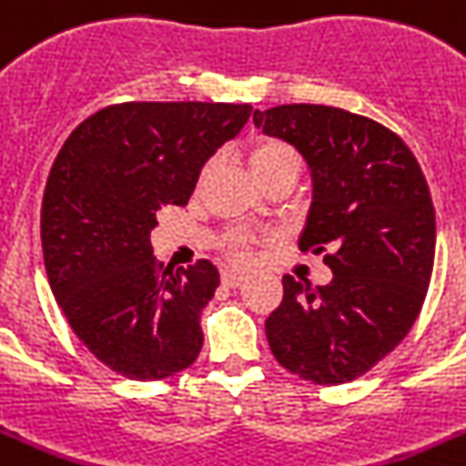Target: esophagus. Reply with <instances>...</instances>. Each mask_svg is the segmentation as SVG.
<instances>
[{
    "label": "esophagus",
    "instance_id": "obj_1",
    "mask_svg": "<svg viewBox=\"0 0 466 466\" xmlns=\"http://www.w3.org/2000/svg\"><path fill=\"white\" fill-rule=\"evenodd\" d=\"M244 281H246V277L239 275V272H222V284H225V287L237 289V287H241Z\"/></svg>",
    "mask_w": 466,
    "mask_h": 466
}]
</instances>
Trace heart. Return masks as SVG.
Listing matches in <instances>:
<instances>
[{"label": "heart", "instance_id": "obj_1", "mask_svg": "<svg viewBox=\"0 0 466 466\" xmlns=\"http://www.w3.org/2000/svg\"><path fill=\"white\" fill-rule=\"evenodd\" d=\"M248 170L260 187L275 179H293L300 173V158L279 139H260L248 151Z\"/></svg>", "mask_w": 466, "mask_h": 466}]
</instances>
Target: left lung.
I'll use <instances>...</instances> for the list:
<instances>
[{
    "label": "left lung",
    "instance_id": "8db88e82",
    "mask_svg": "<svg viewBox=\"0 0 466 466\" xmlns=\"http://www.w3.org/2000/svg\"><path fill=\"white\" fill-rule=\"evenodd\" d=\"M253 123L306 160L312 201L299 244L329 246L334 272L324 287L284 275L268 343L289 372L343 384L386 358L420 315L436 253L431 194L400 137L365 116L284 104L253 111Z\"/></svg>",
    "mask_w": 466,
    "mask_h": 466
}]
</instances>
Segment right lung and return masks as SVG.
<instances>
[{
  "label": "right lung",
  "mask_w": 466,
  "mask_h": 466,
  "mask_svg": "<svg viewBox=\"0 0 466 466\" xmlns=\"http://www.w3.org/2000/svg\"><path fill=\"white\" fill-rule=\"evenodd\" d=\"M248 104H120L80 123L58 151L42 201L54 299L89 353L135 381L198 358L201 310L220 287L208 260L151 256L160 206H187L206 160L239 135Z\"/></svg>",
  "instance_id": "add662e5"
}]
</instances>
